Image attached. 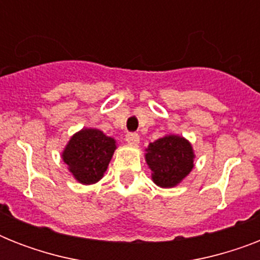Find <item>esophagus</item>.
<instances>
[{
	"mask_svg": "<svg viewBox=\"0 0 260 260\" xmlns=\"http://www.w3.org/2000/svg\"><path fill=\"white\" fill-rule=\"evenodd\" d=\"M125 140L131 146H138L139 142H140V138H139L138 134H128L125 136Z\"/></svg>",
	"mask_w": 260,
	"mask_h": 260,
	"instance_id": "obj_1",
	"label": "esophagus"
}]
</instances>
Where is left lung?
Listing matches in <instances>:
<instances>
[{
	"mask_svg": "<svg viewBox=\"0 0 260 260\" xmlns=\"http://www.w3.org/2000/svg\"><path fill=\"white\" fill-rule=\"evenodd\" d=\"M144 151L151 179L159 187H175L193 170L196 159L193 146L181 135H165L150 143Z\"/></svg>",
	"mask_w": 260,
	"mask_h": 260,
	"instance_id": "8db88e82",
	"label": "left lung"
}]
</instances>
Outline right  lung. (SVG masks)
Returning a JSON list of instances; mask_svg holds the SVG:
<instances>
[{"label": "right lung", "instance_id": "obj_1", "mask_svg": "<svg viewBox=\"0 0 260 260\" xmlns=\"http://www.w3.org/2000/svg\"><path fill=\"white\" fill-rule=\"evenodd\" d=\"M117 148V142L98 128L75 132L62 151L63 162L74 179L82 185L97 183L105 174Z\"/></svg>", "mask_w": 260, "mask_h": 260}]
</instances>
